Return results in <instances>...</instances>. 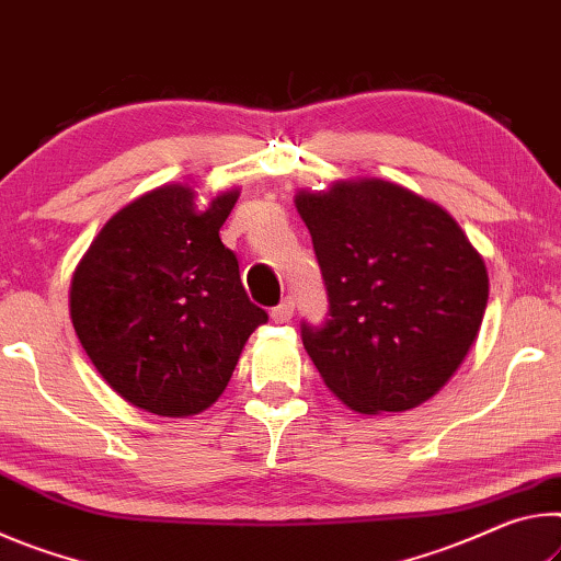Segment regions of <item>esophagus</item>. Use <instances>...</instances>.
Here are the masks:
<instances>
[{
  "label": "esophagus",
  "instance_id": "34e87169",
  "mask_svg": "<svg viewBox=\"0 0 561 561\" xmlns=\"http://www.w3.org/2000/svg\"><path fill=\"white\" fill-rule=\"evenodd\" d=\"M293 310H296V300L283 298L280 306H275L271 310V318L275 320V323H288V320L293 318Z\"/></svg>",
  "mask_w": 561,
  "mask_h": 561
}]
</instances>
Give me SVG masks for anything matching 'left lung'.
Returning a JSON list of instances; mask_svg holds the SVG:
<instances>
[{"label":"left lung","instance_id":"obj_1","mask_svg":"<svg viewBox=\"0 0 561 561\" xmlns=\"http://www.w3.org/2000/svg\"><path fill=\"white\" fill-rule=\"evenodd\" d=\"M330 318L302 325L328 390L360 415L405 412L445 388L490 298L482 255L447 210L385 179L300 188Z\"/></svg>","mask_w":561,"mask_h":561}]
</instances>
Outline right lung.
Here are the masks:
<instances>
[{"label":"right lung","mask_w":561,"mask_h":561,"mask_svg":"<svg viewBox=\"0 0 561 561\" xmlns=\"http://www.w3.org/2000/svg\"><path fill=\"white\" fill-rule=\"evenodd\" d=\"M238 188L196 204L163 183L106 220L71 275L69 313L101 378L128 405L191 417L224 394L268 316L253 306L220 226Z\"/></svg>","instance_id":"add662e5"}]
</instances>
